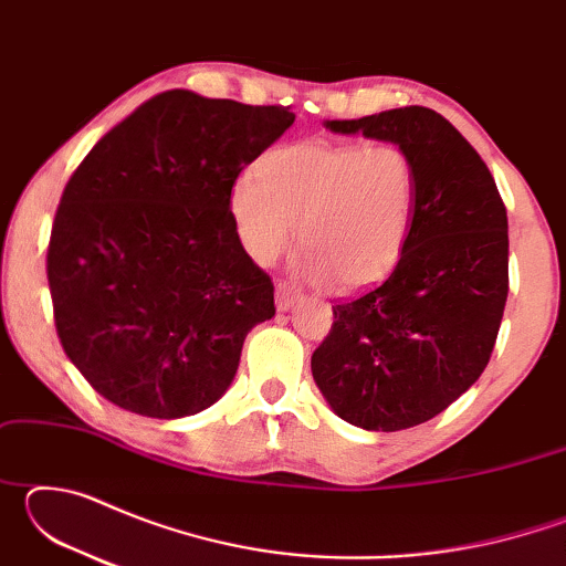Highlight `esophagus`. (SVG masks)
<instances>
[{"label":"esophagus","mask_w":566,"mask_h":566,"mask_svg":"<svg viewBox=\"0 0 566 566\" xmlns=\"http://www.w3.org/2000/svg\"><path fill=\"white\" fill-rule=\"evenodd\" d=\"M296 302H300V290H294L286 282L276 284V310L290 312Z\"/></svg>","instance_id":"obj_1"}]
</instances>
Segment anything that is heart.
<instances>
[{"label":"heart","mask_w":566,"mask_h":566,"mask_svg":"<svg viewBox=\"0 0 566 566\" xmlns=\"http://www.w3.org/2000/svg\"><path fill=\"white\" fill-rule=\"evenodd\" d=\"M417 207V167L395 145L296 142L266 151L256 175L244 171L229 191L237 234L254 262H274L300 222L296 274L342 292L367 290L395 270Z\"/></svg>","instance_id":"b5f03b06"}]
</instances>
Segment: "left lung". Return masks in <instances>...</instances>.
<instances>
[{
	"label": "left lung",
	"instance_id": "obj_1",
	"mask_svg": "<svg viewBox=\"0 0 566 566\" xmlns=\"http://www.w3.org/2000/svg\"><path fill=\"white\" fill-rule=\"evenodd\" d=\"M324 127L391 142L417 167L419 207L399 264L375 290L332 306V329L312 354L334 415L399 432L444 411L490 364L510 292L506 209L476 149L434 109Z\"/></svg>",
	"mask_w": 566,
	"mask_h": 566
}]
</instances>
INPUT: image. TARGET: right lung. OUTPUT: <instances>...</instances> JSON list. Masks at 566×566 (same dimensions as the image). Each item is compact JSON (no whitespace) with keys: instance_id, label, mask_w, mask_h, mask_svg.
<instances>
[{"instance_id":"1","label":"right lung","mask_w":566,"mask_h":566,"mask_svg":"<svg viewBox=\"0 0 566 566\" xmlns=\"http://www.w3.org/2000/svg\"><path fill=\"white\" fill-rule=\"evenodd\" d=\"M294 124L169 90L112 127L66 181L46 280L66 357L104 399L179 419L222 399L274 284L239 242L229 191Z\"/></svg>"}]
</instances>
